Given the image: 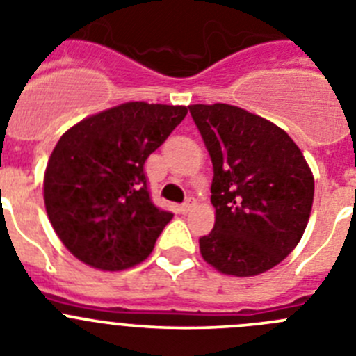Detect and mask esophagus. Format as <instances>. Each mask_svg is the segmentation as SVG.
<instances>
[{
    "label": "esophagus",
    "instance_id": "1",
    "mask_svg": "<svg viewBox=\"0 0 356 356\" xmlns=\"http://www.w3.org/2000/svg\"><path fill=\"white\" fill-rule=\"evenodd\" d=\"M194 205H196V200H194V197H187V200H185L184 205H181V212L187 213L188 210H193V209H194Z\"/></svg>",
    "mask_w": 356,
    "mask_h": 356
}]
</instances>
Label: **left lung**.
Instances as JSON below:
<instances>
[{
    "label": "left lung",
    "instance_id": "1",
    "mask_svg": "<svg viewBox=\"0 0 356 356\" xmlns=\"http://www.w3.org/2000/svg\"><path fill=\"white\" fill-rule=\"evenodd\" d=\"M213 165L216 225L200 238L219 273L269 271L298 246L314 201V176L282 128L234 105H191Z\"/></svg>",
    "mask_w": 356,
    "mask_h": 356
}]
</instances>
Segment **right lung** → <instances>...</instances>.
Instances as JSON below:
<instances>
[{
    "mask_svg": "<svg viewBox=\"0 0 356 356\" xmlns=\"http://www.w3.org/2000/svg\"><path fill=\"white\" fill-rule=\"evenodd\" d=\"M185 115L187 106L122 103L62 135L44 175V203L78 260L121 271L153 251L172 213L151 201L144 163Z\"/></svg>",
    "mask_w": 356,
    "mask_h": 356,
    "instance_id": "add662e5",
    "label": "right lung"
}]
</instances>
